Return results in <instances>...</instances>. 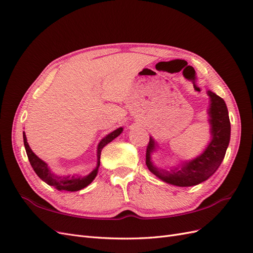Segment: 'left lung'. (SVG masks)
Wrapping results in <instances>:
<instances>
[{"label": "left lung", "instance_id": "left-lung-1", "mask_svg": "<svg viewBox=\"0 0 253 253\" xmlns=\"http://www.w3.org/2000/svg\"><path fill=\"white\" fill-rule=\"evenodd\" d=\"M207 94L210 98L208 114L211 141L200 156L181 162L178 167L170 171L159 169L152 162V153L156 151L158 144L150 137L145 154V164L153 174L170 185L178 187L198 185L215 173L225 157L231 133L227 105L224 99L214 94L213 91L208 90Z\"/></svg>", "mask_w": 253, "mask_h": 253}]
</instances>
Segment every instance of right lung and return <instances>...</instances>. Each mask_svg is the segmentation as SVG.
<instances>
[{"label": "right lung", "instance_id": "add662e5", "mask_svg": "<svg viewBox=\"0 0 253 253\" xmlns=\"http://www.w3.org/2000/svg\"><path fill=\"white\" fill-rule=\"evenodd\" d=\"M122 131H124V128L118 127L117 129H115V131H113L109 135H106L104 138L99 142L98 148H97V166L88 175L82 176V177L81 176H74V175L73 176L56 175L49 169L47 164L38 157L32 151V149H30L24 132H23V139H24V145H25L26 154L29 159V163L32 165L36 174L39 176L43 181L46 182L47 185L55 187L59 191H71V192H74V191H78L87 187L89 183L95 179L98 173L99 167H100V155H101L102 149L106 144L110 143L112 140L116 138V137H118L122 133Z\"/></svg>", "mask_w": 253, "mask_h": 253}]
</instances>
